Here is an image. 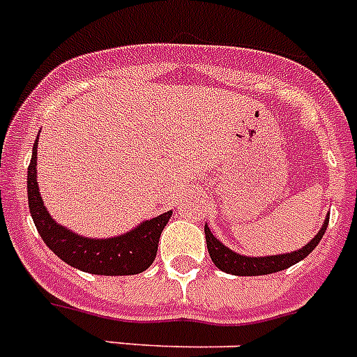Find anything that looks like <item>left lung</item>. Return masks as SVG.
<instances>
[{
    "label": "left lung",
    "mask_w": 357,
    "mask_h": 357,
    "mask_svg": "<svg viewBox=\"0 0 357 357\" xmlns=\"http://www.w3.org/2000/svg\"><path fill=\"white\" fill-rule=\"evenodd\" d=\"M328 218H331V215L326 214L319 232H317V234L314 236V238L305 245V247H301L299 250H294V252L275 254V256H261V257L243 256V254H238L234 252V250H230L229 247H225L220 239L212 234L211 229H208V225H205L206 248H208V254H211L214 265L218 266L220 271L227 272V274H234V275L274 274V272L285 271V268L292 266L294 263H299L301 259H305L308 254L312 252L314 248L317 247V243L321 241L323 234H325L326 227H328Z\"/></svg>",
    "instance_id": "left-lung-1"
}]
</instances>
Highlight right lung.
<instances>
[{
  "label": "right lung",
  "instance_id": "add662e5",
  "mask_svg": "<svg viewBox=\"0 0 357 357\" xmlns=\"http://www.w3.org/2000/svg\"><path fill=\"white\" fill-rule=\"evenodd\" d=\"M38 139L32 146V158L26 174L29 208L36 229L47 247L67 265L83 272L100 275H132L146 271L154 261L163 229L172 211L146 220L121 236L114 238H85L68 230L54 220L45 208L38 187Z\"/></svg>",
  "mask_w": 357,
  "mask_h": 357
}]
</instances>
